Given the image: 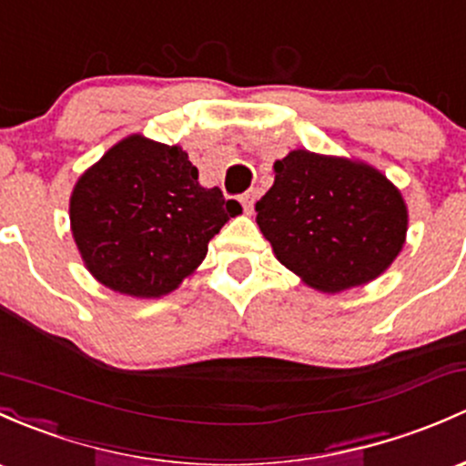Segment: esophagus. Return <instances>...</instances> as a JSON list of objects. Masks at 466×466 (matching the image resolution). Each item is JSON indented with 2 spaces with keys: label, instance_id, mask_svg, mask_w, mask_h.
<instances>
[{
  "label": "esophagus",
  "instance_id": "esophagus-1",
  "mask_svg": "<svg viewBox=\"0 0 466 466\" xmlns=\"http://www.w3.org/2000/svg\"><path fill=\"white\" fill-rule=\"evenodd\" d=\"M241 205H243V209H246V214H252V209H254V200H257V192H254V189H249V192H246V194H241Z\"/></svg>",
  "mask_w": 466,
  "mask_h": 466
}]
</instances>
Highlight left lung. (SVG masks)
<instances>
[{
  "mask_svg": "<svg viewBox=\"0 0 466 466\" xmlns=\"http://www.w3.org/2000/svg\"><path fill=\"white\" fill-rule=\"evenodd\" d=\"M254 209L279 263L330 295L389 270L409 229L401 192L380 169L308 149L274 163V185Z\"/></svg>",
  "mask_w": 466,
  "mask_h": 466,
  "instance_id": "1",
  "label": "left lung"
}]
</instances>
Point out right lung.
Listing matches in <instances>:
<instances>
[{
  "instance_id": "1",
  "label": "right lung",
  "mask_w": 466,
  "mask_h": 466,
  "mask_svg": "<svg viewBox=\"0 0 466 466\" xmlns=\"http://www.w3.org/2000/svg\"><path fill=\"white\" fill-rule=\"evenodd\" d=\"M237 200L203 187L178 145L131 134L77 178L68 203L73 241L96 281L136 299L174 292L208 254Z\"/></svg>"
}]
</instances>
